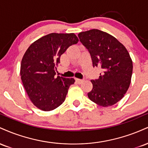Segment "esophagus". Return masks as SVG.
Instances as JSON below:
<instances>
[{
  "instance_id": "1",
  "label": "esophagus",
  "mask_w": 148,
  "mask_h": 148,
  "mask_svg": "<svg viewBox=\"0 0 148 148\" xmlns=\"http://www.w3.org/2000/svg\"><path fill=\"white\" fill-rule=\"evenodd\" d=\"M76 81L78 83V84H81V83L84 82V80L80 79H76Z\"/></svg>"
}]
</instances>
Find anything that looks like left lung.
<instances>
[{
  "label": "left lung",
  "mask_w": 148,
  "mask_h": 148,
  "mask_svg": "<svg viewBox=\"0 0 148 148\" xmlns=\"http://www.w3.org/2000/svg\"><path fill=\"white\" fill-rule=\"evenodd\" d=\"M78 36L90 54L93 67L102 69L97 79L91 80L88 97L99 106H113L123 99L131 84L133 62L128 51L115 37L100 30L81 32Z\"/></svg>",
  "instance_id": "obj_1"
}]
</instances>
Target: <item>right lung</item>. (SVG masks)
Returning a JSON list of instances; mask_svg holds the SVG:
<instances>
[{"label": "right lung", "mask_w": 148, "mask_h": 148, "mask_svg": "<svg viewBox=\"0 0 148 148\" xmlns=\"http://www.w3.org/2000/svg\"><path fill=\"white\" fill-rule=\"evenodd\" d=\"M74 33H50L28 47L21 60L20 75L25 92L39 109L50 111L64 102L73 78L56 76L60 56L77 44Z\"/></svg>", "instance_id": "right-lung-1"}]
</instances>
